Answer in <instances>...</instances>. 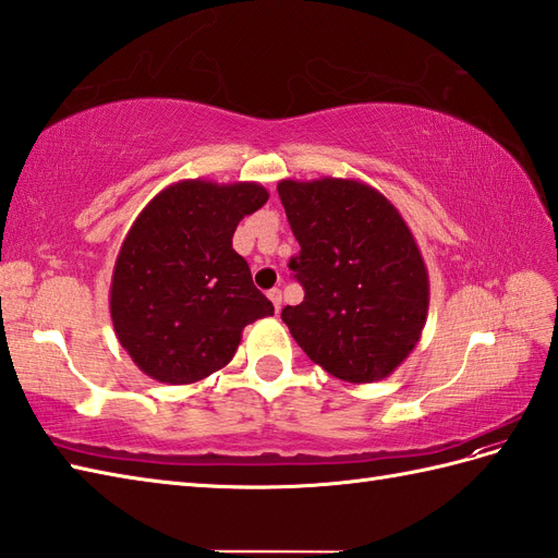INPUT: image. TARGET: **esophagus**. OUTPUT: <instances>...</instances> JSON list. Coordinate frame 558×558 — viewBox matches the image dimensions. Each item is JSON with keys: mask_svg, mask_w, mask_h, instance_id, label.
<instances>
[{"mask_svg": "<svg viewBox=\"0 0 558 558\" xmlns=\"http://www.w3.org/2000/svg\"><path fill=\"white\" fill-rule=\"evenodd\" d=\"M268 300L274 302V306H276V311H280V306H282V292L278 290V288H274L268 292Z\"/></svg>", "mask_w": 558, "mask_h": 558, "instance_id": "esophagus-1", "label": "esophagus"}]
</instances>
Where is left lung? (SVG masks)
Segmentation results:
<instances>
[{"label":"left lung","mask_w":558,"mask_h":558,"mask_svg":"<svg viewBox=\"0 0 558 558\" xmlns=\"http://www.w3.org/2000/svg\"><path fill=\"white\" fill-rule=\"evenodd\" d=\"M302 252L290 270L304 302L282 308L306 356L344 383L401 366L425 328L430 282L416 240L383 192L352 178L280 180Z\"/></svg>","instance_id":"8db88e82"}]
</instances>
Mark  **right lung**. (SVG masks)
Masks as SVG:
<instances>
[{
	"label": "right lung",
	"mask_w": 558,
	"mask_h": 558,
	"mask_svg": "<svg viewBox=\"0 0 558 558\" xmlns=\"http://www.w3.org/2000/svg\"><path fill=\"white\" fill-rule=\"evenodd\" d=\"M258 183L180 180L140 211L116 256L109 308L135 366L168 385H190L235 356L242 330L274 316L250 266L232 250L244 216L262 209Z\"/></svg>",
	"instance_id": "add662e5"
}]
</instances>
